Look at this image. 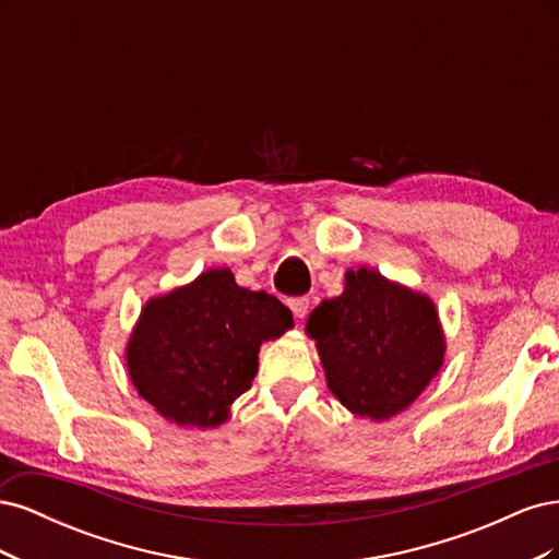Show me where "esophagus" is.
<instances>
[{
    "label": "esophagus",
    "mask_w": 559,
    "mask_h": 559,
    "mask_svg": "<svg viewBox=\"0 0 559 559\" xmlns=\"http://www.w3.org/2000/svg\"><path fill=\"white\" fill-rule=\"evenodd\" d=\"M289 308H292V312H294L296 319H302V317L308 314V310H310V298H306V296L292 298V300H289Z\"/></svg>",
    "instance_id": "obj_1"
}]
</instances>
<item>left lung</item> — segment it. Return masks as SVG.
I'll list each match as a JSON object with an SVG mask.
<instances>
[{"mask_svg": "<svg viewBox=\"0 0 559 559\" xmlns=\"http://www.w3.org/2000/svg\"><path fill=\"white\" fill-rule=\"evenodd\" d=\"M306 331L333 396L376 421L408 408L443 366L445 337L433 300L373 267L347 270L345 292L314 308Z\"/></svg>", "mask_w": 559, "mask_h": 559, "instance_id": "obj_1", "label": "left lung"}]
</instances>
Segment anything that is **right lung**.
I'll return each mask as SVG.
<instances>
[{
	"mask_svg": "<svg viewBox=\"0 0 559 559\" xmlns=\"http://www.w3.org/2000/svg\"><path fill=\"white\" fill-rule=\"evenodd\" d=\"M292 326V310L275 296L249 292L228 267H212L146 302L126 347L128 373L167 421L218 427L251 386L261 345Z\"/></svg>",
	"mask_w": 559,
	"mask_h": 559,
	"instance_id": "obj_1",
	"label": "right lung"
}]
</instances>
